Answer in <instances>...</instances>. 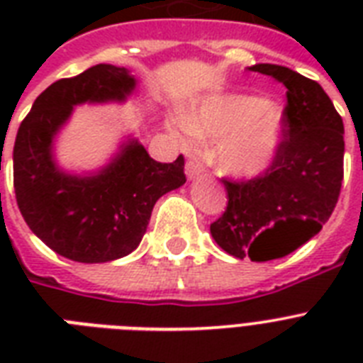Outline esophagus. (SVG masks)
<instances>
[{"mask_svg": "<svg viewBox=\"0 0 363 363\" xmlns=\"http://www.w3.org/2000/svg\"><path fill=\"white\" fill-rule=\"evenodd\" d=\"M203 173V165L199 164L198 160H188L186 162V177L188 179H196Z\"/></svg>", "mask_w": 363, "mask_h": 363, "instance_id": "esophagus-1", "label": "esophagus"}]
</instances>
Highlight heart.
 Instances as JSON below:
<instances>
[{
    "label": "heart",
    "instance_id": "heart-1",
    "mask_svg": "<svg viewBox=\"0 0 363 363\" xmlns=\"http://www.w3.org/2000/svg\"><path fill=\"white\" fill-rule=\"evenodd\" d=\"M192 137L218 139L216 164L230 175L250 177L264 171L281 141L282 113L256 96L220 94L205 99L186 116Z\"/></svg>",
    "mask_w": 363,
    "mask_h": 363
}]
</instances>
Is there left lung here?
Here are the masks:
<instances>
[{
  "label": "left lung",
  "instance_id": "8db88e82",
  "mask_svg": "<svg viewBox=\"0 0 363 363\" xmlns=\"http://www.w3.org/2000/svg\"><path fill=\"white\" fill-rule=\"evenodd\" d=\"M286 88L282 137L269 167L228 181V207L211 224L218 247L252 262L282 258L315 238L332 216L343 182V118L318 82L284 65L248 67Z\"/></svg>",
  "mask_w": 363,
  "mask_h": 363
}]
</instances>
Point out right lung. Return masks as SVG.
Returning a JSON list of instances; mask_svg holds the SVG:
<instances>
[{"mask_svg":"<svg viewBox=\"0 0 363 363\" xmlns=\"http://www.w3.org/2000/svg\"><path fill=\"white\" fill-rule=\"evenodd\" d=\"M133 88L135 79L124 67L94 65L39 94L16 133L13 179L20 213L47 247L73 262L104 264L133 252L154 203L186 182L182 154L160 164L135 139L98 175H67L54 162V135L75 105L124 101Z\"/></svg>","mask_w":363,"mask_h":363,"instance_id":"1","label":"right lung"}]
</instances>
